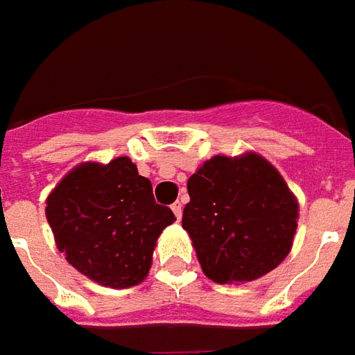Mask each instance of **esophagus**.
<instances>
[{"instance_id":"esophagus-1","label":"esophagus","mask_w":355,"mask_h":355,"mask_svg":"<svg viewBox=\"0 0 355 355\" xmlns=\"http://www.w3.org/2000/svg\"><path fill=\"white\" fill-rule=\"evenodd\" d=\"M171 210L175 212V216H177V220H180V218H182V206H180V202H175V204L171 206Z\"/></svg>"}]
</instances>
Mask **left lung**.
Instances as JSON below:
<instances>
[{
	"label": "left lung",
	"instance_id": "obj_1",
	"mask_svg": "<svg viewBox=\"0 0 355 355\" xmlns=\"http://www.w3.org/2000/svg\"><path fill=\"white\" fill-rule=\"evenodd\" d=\"M182 227L208 279L250 283L288 255L299 200L275 166L259 153L214 155L189 178Z\"/></svg>",
	"mask_w": 355,
	"mask_h": 355
}]
</instances>
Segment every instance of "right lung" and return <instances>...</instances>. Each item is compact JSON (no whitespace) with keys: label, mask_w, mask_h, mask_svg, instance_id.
Wrapping results in <instances>:
<instances>
[{"label":"right lung","mask_w":355,"mask_h":355,"mask_svg":"<svg viewBox=\"0 0 355 355\" xmlns=\"http://www.w3.org/2000/svg\"><path fill=\"white\" fill-rule=\"evenodd\" d=\"M46 222L67 261L90 281L129 288L149 275L157 239L175 222L129 157L80 163L46 196Z\"/></svg>","instance_id":"obj_1"}]
</instances>
